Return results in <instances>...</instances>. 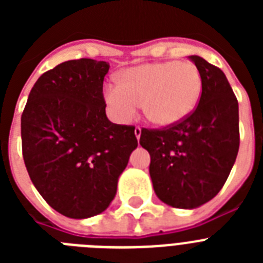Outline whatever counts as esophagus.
<instances>
[{"instance_id": "esophagus-1", "label": "esophagus", "mask_w": 263, "mask_h": 263, "mask_svg": "<svg viewBox=\"0 0 263 263\" xmlns=\"http://www.w3.org/2000/svg\"><path fill=\"white\" fill-rule=\"evenodd\" d=\"M134 134H136L137 139H139V137H141V127H136L134 129Z\"/></svg>"}]
</instances>
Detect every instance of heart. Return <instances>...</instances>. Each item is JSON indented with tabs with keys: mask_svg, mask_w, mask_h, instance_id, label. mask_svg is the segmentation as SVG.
I'll return each mask as SVG.
<instances>
[{
	"mask_svg": "<svg viewBox=\"0 0 263 263\" xmlns=\"http://www.w3.org/2000/svg\"><path fill=\"white\" fill-rule=\"evenodd\" d=\"M203 90L200 71L192 63L178 60L132 67L120 76V83L108 84L104 100L110 115L126 124L139 105L152 124L173 126L191 115Z\"/></svg>",
	"mask_w": 263,
	"mask_h": 263,
	"instance_id": "heart-1",
	"label": "heart"
}]
</instances>
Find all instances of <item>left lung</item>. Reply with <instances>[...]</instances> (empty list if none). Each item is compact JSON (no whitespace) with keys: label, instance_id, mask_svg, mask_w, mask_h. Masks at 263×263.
<instances>
[{"label":"left lung","instance_id":"obj_1","mask_svg":"<svg viewBox=\"0 0 263 263\" xmlns=\"http://www.w3.org/2000/svg\"><path fill=\"white\" fill-rule=\"evenodd\" d=\"M191 60L203 80L192 115L173 126L143 129L139 143L150 154V178L159 200L194 210L212 200L227 182L240 147L238 103L224 72L203 58Z\"/></svg>","mask_w":263,"mask_h":263}]
</instances>
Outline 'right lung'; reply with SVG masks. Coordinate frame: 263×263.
I'll use <instances>...</instances> for the list:
<instances>
[{"label": "right lung", "mask_w": 263, "mask_h": 263, "mask_svg": "<svg viewBox=\"0 0 263 263\" xmlns=\"http://www.w3.org/2000/svg\"><path fill=\"white\" fill-rule=\"evenodd\" d=\"M109 63L68 60L45 72L21 117L22 154L39 194L71 218L100 215L117 192L118 178L138 146L134 126L105 113Z\"/></svg>", "instance_id": "obj_1"}]
</instances>
